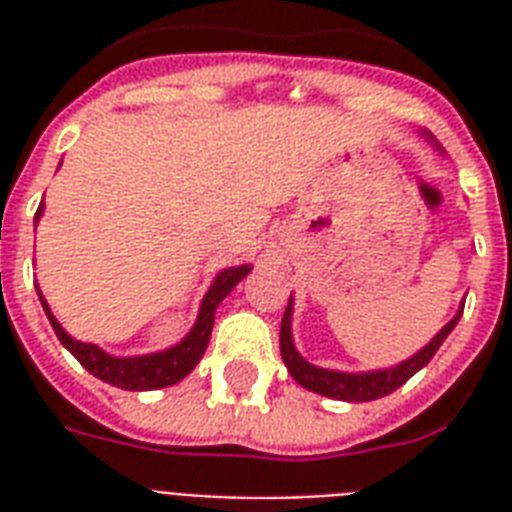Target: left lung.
Wrapping results in <instances>:
<instances>
[{
    "label": "left lung",
    "mask_w": 512,
    "mask_h": 512,
    "mask_svg": "<svg viewBox=\"0 0 512 512\" xmlns=\"http://www.w3.org/2000/svg\"><path fill=\"white\" fill-rule=\"evenodd\" d=\"M462 308L465 303L460 305V311L454 316L449 324H446L441 332H438L433 340L420 350V353H414L412 358H406L401 364L390 366V369H377V372H335V369H321V366L308 364L295 348V340H292V300H289L287 311H284V319H281V358H284V364H287L289 374L295 377L303 388L313 390V393H321V396L337 398V401H374V398H382L393 393L396 388H401L412 374H417L422 366L428 364L430 358L436 356V350L441 348V342L449 337L454 327H457V321L462 316Z\"/></svg>",
    "instance_id": "left-lung-1"
}]
</instances>
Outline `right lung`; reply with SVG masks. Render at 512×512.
I'll list each match as a JSON object with an SVG mask.
<instances>
[{
    "label": "right lung",
    "mask_w": 512,
    "mask_h": 512,
    "mask_svg": "<svg viewBox=\"0 0 512 512\" xmlns=\"http://www.w3.org/2000/svg\"><path fill=\"white\" fill-rule=\"evenodd\" d=\"M44 204H39L36 209L34 220L42 217ZM252 271V265H239V268H225L215 276L212 287L201 300L199 316H196V324L183 340L172 345V348L162 350V353H148V356H108L106 350H100L98 345L92 342H79L68 335L66 329L60 327L58 319L50 313V305L39 292V300H42V308L50 319L52 329L58 340L63 342V348L71 350V356L79 361V364L87 369L90 374H95L98 380L108 382V385H116L122 390H156V388H167V385H175L191 374V369L201 361L204 350L209 345V337H212V324H215V311L217 305L223 303L225 297L231 295V289L239 284L247 273Z\"/></svg>",
    "instance_id": "add662e5"
}]
</instances>
